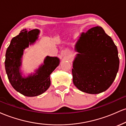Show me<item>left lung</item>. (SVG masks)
Masks as SVG:
<instances>
[{
	"instance_id": "left-lung-1",
	"label": "left lung",
	"mask_w": 126,
	"mask_h": 126,
	"mask_svg": "<svg viewBox=\"0 0 126 126\" xmlns=\"http://www.w3.org/2000/svg\"><path fill=\"white\" fill-rule=\"evenodd\" d=\"M73 82L82 92L97 94L106 91L119 68L117 46L101 27L82 32L75 44Z\"/></svg>"
}]
</instances>
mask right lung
<instances>
[{"mask_svg":"<svg viewBox=\"0 0 126 126\" xmlns=\"http://www.w3.org/2000/svg\"><path fill=\"white\" fill-rule=\"evenodd\" d=\"M39 32L37 29L22 30L12 39L6 52L5 65L9 80L16 91L27 96H38L48 89L51 84L50 74L60 63L57 57L47 56L35 73L22 77L20 66L24 51L37 40Z\"/></svg>","mask_w":126,"mask_h":126,"instance_id":"add662e5","label":"right lung"}]
</instances>
